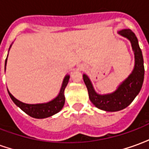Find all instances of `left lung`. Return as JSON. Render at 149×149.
I'll list each match as a JSON object with an SVG mask.
<instances>
[{"instance_id": "1", "label": "left lung", "mask_w": 149, "mask_h": 149, "mask_svg": "<svg viewBox=\"0 0 149 149\" xmlns=\"http://www.w3.org/2000/svg\"><path fill=\"white\" fill-rule=\"evenodd\" d=\"M118 33L130 41L134 52V68L128 77L122 81L114 92L99 94L94 89L89 77L86 74H83V80L87 87L91 102L99 109L106 112H117L127 108L139 94L144 82V60L137 38L130 29H122L118 31Z\"/></svg>"}]
</instances>
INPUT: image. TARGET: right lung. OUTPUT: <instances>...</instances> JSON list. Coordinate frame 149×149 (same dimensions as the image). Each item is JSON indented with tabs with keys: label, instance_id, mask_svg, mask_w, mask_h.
Instances as JSON below:
<instances>
[{
	"label": "right lung",
	"instance_id": "1",
	"mask_svg": "<svg viewBox=\"0 0 149 149\" xmlns=\"http://www.w3.org/2000/svg\"><path fill=\"white\" fill-rule=\"evenodd\" d=\"M12 45L9 47V49L11 48ZM8 49V50H9ZM8 58V56H7ZM7 58L5 60V70L6 69V64H7ZM70 76L67 74L64 78L63 82H62L61 87L60 89L58 95L52 99L49 102L45 103H40V104H26L24 102H21L17 98H15L12 95L8 89V93L9 97L12 99V100L14 102V104L17 107H19L22 111H24L26 114L30 116L33 118L37 119H44L52 116L55 115L57 112H59L62 109V108L64 107L65 101V89L69 81Z\"/></svg>",
	"mask_w": 149,
	"mask_h": 149
}]
</instances>
